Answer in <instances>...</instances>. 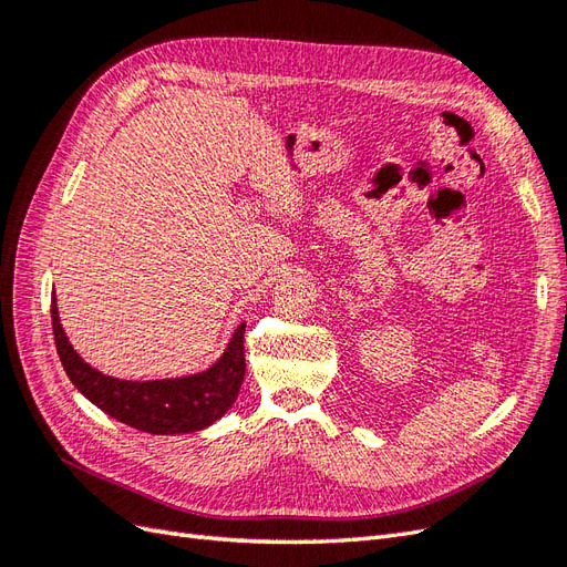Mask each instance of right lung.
Instances as JSON below:
<instances>
[{"label": "right lung", "mask_w": 567, "mask_h": 567, "mask_svg": "<svg viewBox=\"0 0 567 567\" xmlns=\"http://www.w3.org/2000/svg\"><path fill=\"white\" fill-rule=\"evenodd\" d=\"M51 326L61 364L73 385L109 416L142 433L175 435L203 431L227 414L246 375V323L234 331L225 354L208 371L144 383L113 379L84 362L63 333L56 296H51Z\"/></svg>", "instance_id": "add662e5"}]
</instances>
